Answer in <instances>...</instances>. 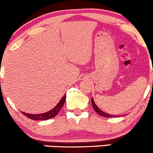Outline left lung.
<instances>
[{"instance_id": "8db88e82", "label": "left lung", "mask_w": 153, "mask_h": 153, "mask_svg": "<svg viewBox=\"0 0 153 153\" xmlns=\"http://www.w3.org/2000/svg\"><path fill=\"white\" fill-rule=\"evenodd\" d=\"M91 103H92L93 108H94V110L96 111V112H97V113L99 114L100 115H101V116H102V117H106V118H112V116H113V117H115V115H109V114L105 113V112H104L103 111L101 110V109H100L99 107H98L97 105H96V103H95V102H94V99H93V98H92V100H91ZM116 116H117V115H116Z\"/></svg>"}]
</instances>
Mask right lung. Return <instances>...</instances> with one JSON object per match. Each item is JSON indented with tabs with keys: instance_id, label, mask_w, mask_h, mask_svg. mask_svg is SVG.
Returning a JSON list of instances; mask_svg holds the SVG:
<instances>
[{
	"instance_id": "obj_1",
	"label": "right lung",
	"mask_w": 153,
	"mask_h": 153,
	"mask_svg": "<svg viewBox=\"0 0 153 153\" xmlns=\"http://www.w3.org/2000/svg\"><path fill=\"white\" fill-rule=\"evenodd\" d=\"M65 97H66V94H65V95L62 97V98L60 100L59 103L57 104V105L54 107L53 109L48 111V112H45V113L29 114V113H26V112H22V113L24 114L26 117H28V118L32 120H48V119H50V118H54L57 114L59 113L60 109H62V107L63 106L64 102H65Z\"/></svg>"
}]
</instances>
